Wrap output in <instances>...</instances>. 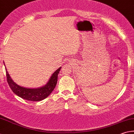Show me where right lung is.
Returning a JSON list of instances; mask_svg holds the SVG:
<instances>
[{
	"label": "right lung",
	"mask_w": 134,
	"mask_h": 134,
	"mask_svg": "<svg viewBox=\"0 0 134 134\" xmlns=\"http://www.w3.org/2000/svg\"><path fill=\"white\" fill-rule=\"evenodd\" d=\"M60 69L61 68H59L53 74L46 85L37 89H30V88L23 87L17 85L16 83L13 81L11 77H10L6 68L7 81L13 93L20 97L29 101L38 102L45 99L54 90L57 85L58 75Z\"/></svg>",
	"instance_id": "right-lung-1"
}]
</instances>
